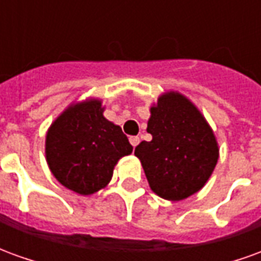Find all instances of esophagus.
I'll return each mask as SVG.
<instances>
[{"label":"esophagus","mask_w":261,"mask_h":261,"mask_svg":"<svg viewBox=\"0 0 261 261\" xmlns=\"http://www.w3.org/2000/svg\"><path fill=\"white\" fill-rule=\"evenodd\" d=\"M130 144L136 148L140 144V137H130Z\"/></svg>","instance_id":"obj_1"}]
</instances>
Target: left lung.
<instances>
[{
	"mask_svg": "<svg viewBox=\"0 0 261 261\" xmlns=\"http://www.w3.org/2000/svg\"><path fill=\"white\" fill-rule=\"evenodd\" d=\"M147 131L151 141L136 147L149 187L156 196L180 201L205 186L219 158L217 137L196 105L177 91H168L151 109Z\"/></svg>",
	"mask_w": 261,
	"mask_h": 261,
	"instance_id": "8db88e82",
	"label": "left lung"
}]
</instances>
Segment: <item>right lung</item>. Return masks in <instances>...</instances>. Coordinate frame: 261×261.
<instances>
[{
  "label": "right lung",
  "instance_id": "obj_1",
  "mask_svg": "<svg viewBox=\"0 0 261 261\" xmlns=\"http://www.w3.org/2000/svg\"><path fill=\"white\" fill-rule=\"evenodd\" d=\"M102 99L72 102L46 134L48 169L68 190L91 196L108 186L114 166L133 152L121 127L105 116Z\"/></svg>",
  "mask_w": 261,
  "mask_h": 261
}]
</instances>
